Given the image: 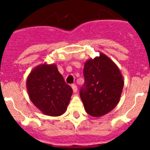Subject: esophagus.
Segmentation results:
<instances>
[{"instance_id": "esophagus-1", "label": "esophagus", "mask_w": 150, "mask_h": 150, "mask_svg": "<svg viewBox=\"0 0 150 150\" xmlns=\"http://www.w3.org/2000/svg\"><path fill=\"white\" fill-rule=\"evenodd\" d=\"M72 91H73L74 93H76V92L78 91V87H77V86L75 84L72 85Z\"/></svg>"}]
</instances>
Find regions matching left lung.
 I'll list each match as a JSON object with an SVG mask.
<instances>
[{"instance_id":"obj_1","label":"left lung","mask_w":150,"mask_h":150,"mask_svg":"<svg viewBox=\"0 0 150 150\" xmlns=\"http://www.w3.org/2000/svg\"><path fill=\"white\" fill-rule=\"evenodd\" d=\"M83 75L80 96L86 112L93 117L110 112L118 104L124 86L117 66L101 53L99 57L86 62Z\"/></svg>"}]
</instances>
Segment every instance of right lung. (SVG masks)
Segmentation results:
<instances>
[{
  "instance_id": "right-lung-1",
  "label": "right lung",
  "mask_w": 150,
  "mask_h": 150,
  "mask_svg": "<svg viewBox=\"0 0 150 150\" xmlns=\"http://www.w3.org/2000/svg\"><path fill=\"white\" fill-rule=\"evenodd\" d=\"M27 88L34 105L44 115L55 117L65 112L72 94V88L54 64L33 69L27 79Z\"/></svg>"
}]
</instances>
